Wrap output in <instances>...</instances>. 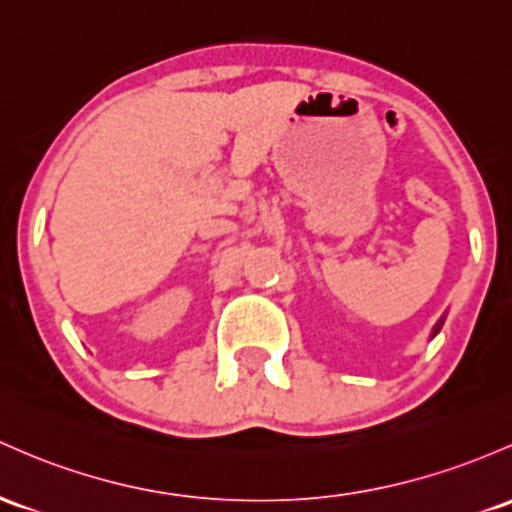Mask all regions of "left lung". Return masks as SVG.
Wrapping results in <instances>:
<instances>
[{"mask_svg": "<svg viewBox=\"0 0 512 512\" xmlns=\"http://www.w3.org/2000/svg\"><path fill=\"white\" fill-rule=\"evenodd\" d=\"M440 328H442V320H440V323H437V325H435V330H432V338H435V335H437V333H440Z\"/></svg>", "mask_w": 512, "mask_h": 512, "instance_id": "obj_1", "label": "left lung"}]
</instances>
